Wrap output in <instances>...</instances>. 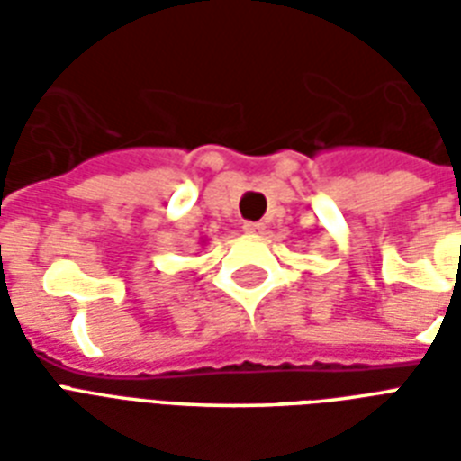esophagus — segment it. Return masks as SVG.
<instances>
[{
  "label": "esophagus",
  "mask_w": 461,
  "mask_h": 461,
  "mask_svg": "<svg viewBox=\"0 0 461 461\" xmlns=\"http://www.w3.org/2000/svg\"><path fill=\"white\" fill-rule=\"evenodd\" d=\"M244 231H246V234H258V231H263V224H260V222H244Z\"/></svg>",
  "instance_id": "34e87169"
}]
</instances>
